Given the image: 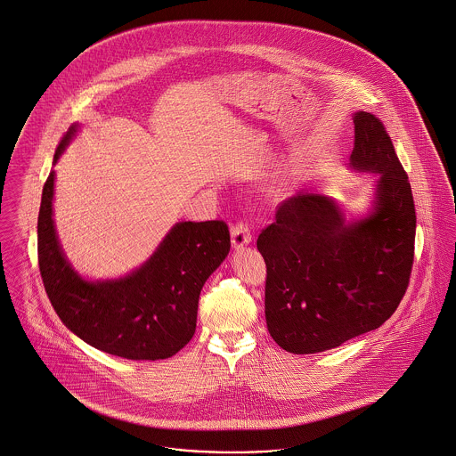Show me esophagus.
<instances>
[{"label":"esophagus","instance_id":"esophagus-1","mask_svg":"<svg viewBox=\"0 0 456 456\" xmlns=\"http://www.w3.org/2000/svg\"><path fill=\"white\" fill-rule=\"evenodd\" d=\"M231 242H232L234 249H239V248L251 242V227L248 225V222H238V224L232 225Z\"/></svg>","mask_w":456,"mask_h":456}]
</instances>
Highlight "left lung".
Here are the masks:
<instances>
[{"instance_id": "1", "label": "left lung", "mask_w": 456, "mask_h": 456, "mask_svg": "<svg viewBox=\"0 0 456 456\" xmlns=\"http://www.w3.org/2000/svg\"><path fill=\"white\" fill-rule=\"evenodd\" d=\"M352 169L378 174L368 217L346 222L323 195L282 201L256 246L266 263L265 316L287 352L316 354L376 330L409 287L415 205L390 134L374 114L354 116Z\"/></svg>"}]
</instances>
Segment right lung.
<instances>
[{"mask_svg": "<svg viewBox=\"0 0 456 456\" xmlns=\"http://www.w3.org/2000/svg\"><path fill=\"white\" fill-rule=\"evenodd\" d=\"M77 128L66 131L54 164ZM53 196L54 171L43 188L37 256L44 289L60 320L88 346L118 357H173L195 335L203 283L229 255L227 224L179 222L138 270L118 281L88 282L66 261L54 231Z\"/></svg>", "mask_w": 456, "mask_h": 456, "instance_id": "right-lung-1", "label": "right lung"}]
</instances>
